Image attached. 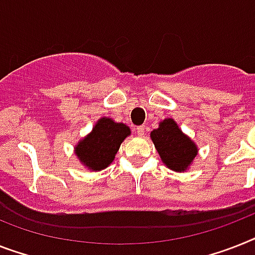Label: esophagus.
Instances as JSON below:
<instances>
[{
	"label": "esophagus",
	"mask_w": 255,
	"mask_h": 255,
	"mask_svg": "<svg viewBox=\"0 0 255 255\" xmlns=\"http://www.w3.org/2000/svg\"><path fill=\"white\" fill-rule=\"evenodd\" d=\"M135 132H136V135L143 136L144 135V128H143V126H138V128L135 129Z\"/></svg>",
	"instance_id": "obj_1"
}]
</instances>
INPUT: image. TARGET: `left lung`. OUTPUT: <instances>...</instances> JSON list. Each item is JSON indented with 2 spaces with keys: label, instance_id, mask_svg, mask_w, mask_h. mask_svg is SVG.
Returning <instances> with one entry per match:
<instances>
[{
  "label": "left lung",
  "instance_id": "1",
  "mask_svg": "<svg viewBox=\"0 0 255 255\" xmlns=\"http://www.w3.org/2000/svg\"><path fill=\"white\" fill-rule=\"evenodd\" d=\"M151 138L164 164L176 172L186 169L198 152L193 140L178 129L172 119L160 123L159 128L151 132Z\"/></svg>",
  "mask_w": 255,
  "mask_h": 255
}]
</instances>
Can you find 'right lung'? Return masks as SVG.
<instances>
[{"label":"right lung","mask_w":255,"mask_h":255,"mask_svg":"<svg viewBox=\"0 0 255 255\" xmlns=\"http://www.w3.org/2000/svg\"><path fill=\"white\" fill-rule=\"evenodd\" d=\"M129 134L130 129L124 124L102 119L91 134L75 147L77 156L90 169H104L112 163L121 143Z\"/></svg>","instance_id":"add662e5"}]
</instances>
